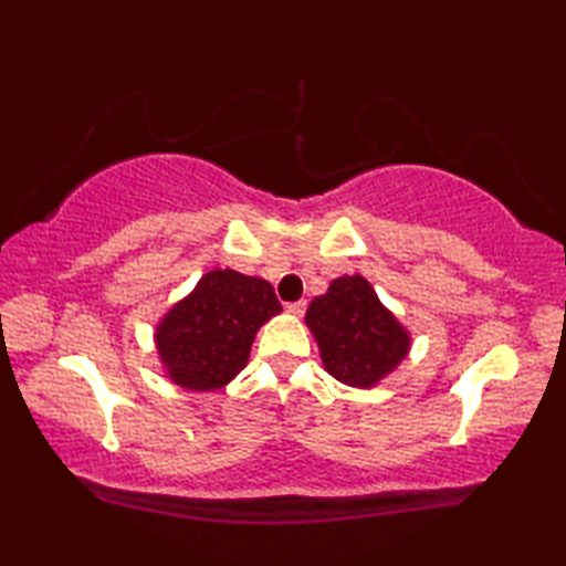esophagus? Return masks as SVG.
Masks as SVG:
<instances>
[{
  "label": "esophagus",
  "mask_w": 566,
  "mask_h": 566,
  "mask_svg": "<svg viewBox=\"0 0 566 566\" xmlns=\"http://www.w3.org/2000/svg\"><path fill=\"white\" fill-rule=\"evenodd\" d=\"M304 311H306V302L286 304V314H292V316H304Z\"/></svg>",
  "instance_id": "esophagus-1"
}]
</instances>
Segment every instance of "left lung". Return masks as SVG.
<instances>
[{
  "instance_id": "left-lung-1",
  "label": "left lung",
  "mask_w": 566,
  "mask_h": 566,
  "mask_svg": "<svg viewBox=\"0 0 566 566\" xmlns=\"http://www.w3.org/2000/svg\"><path fill=\"white\" fill-rule=\"evenodd\" d=\"M323 365L350 387H371L401 363L408 335L379 304L365 276H340L306 311Z\"/></svg>"
}]
</instances>
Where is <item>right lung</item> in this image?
Here are the masks:
<instances>
[{"label":"right lung","mask_w":566,"mask_h":566,"mask_svg":"<svg viewBox=\"0 0 566 566\" xmlns=\"http://www.w3.org/2000/svg\"><path fill=\"white\" fill-rule=\"evenodd\" d=\"M280 311V298L264 280L233 270L203 274L155 333L172 381L195 391L221 389L248 365L258 328Z\"/></svg>","instance_id":"add662e5"}]
</instances>
